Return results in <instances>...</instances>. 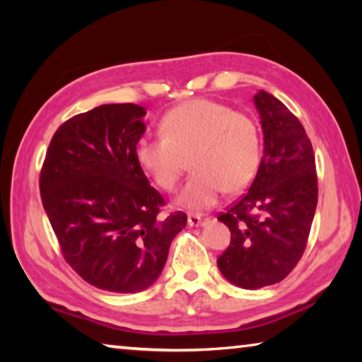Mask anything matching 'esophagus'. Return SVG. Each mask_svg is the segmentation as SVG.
<instances>
[{"label": "esophagus", "instance_id": "1", "mask_svg": "<svg viewBox=\"0 0 362 362\" xmlns=\"http://www.w3.org/2000/svg\"><path fill=\"white\" fill-rule=\"evenodd\" d=\"M201 223H203V218H201L199 216H196V214H189V216H188V225L189 226H199Z\"/></svg>", "mask_w": 362, "mask_h": 362}]
</instances>
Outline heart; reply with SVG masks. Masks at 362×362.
<instances>
[{"instance_id":"b5f03b06","label":"heart","mask_w":362,"mask_h":362,"mask_svg":"<svg viewBox=\"0 0 362 362\" xmlns=\"http://www.w3.org/2000/svg\"><path fill=\"white\" fill-rule=\"evenodd\" d=\"M161 137L140 139L136 158L164 192H174L187 170L193 175L179 204L207 209L226 189L240 193L255 179L262 163L260 127L252 116L225 103L196 99L164 113Z\"/></svg>"}]
</instances>
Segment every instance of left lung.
<instances>
[{"label":"left lung","mask_w":362,"mask_h":362,"mask_svg":"<svg viewBox=\"0 0 362 362\" xmlns=\"http://www.w3.org/2000/svg\"><path fill=\"white\" fill-rule=\"evenodd\" d=\"M254 102L265 144L260 168L249 192L217 217L231 231L217 265L243 289L276 284L296 268L317 204L315 153L302 122L265 90Z\"/></svg>","instance_id":"obj_1"}]
</instances>
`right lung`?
Returning a JSON list of instances; mask_svg holds the SVG:
<instances>
[{"label": "right lung", "mask_w": 362, "mask_h": 362, "mask_svg": "<svg viewBox=\"0 0 362 362\" xmlns=\"http://www.w3.org/2000/svg\"><path fill=\"white\" fill-rule=\"evenodd\" d=\"M145 108L110 103L65 121L40 174L45 211L66 263L97 289L134 293L163 272L187 214L166 204L136 158Z\"/></svg>", "instance_id": "right-lung-1"}]
</instances>
